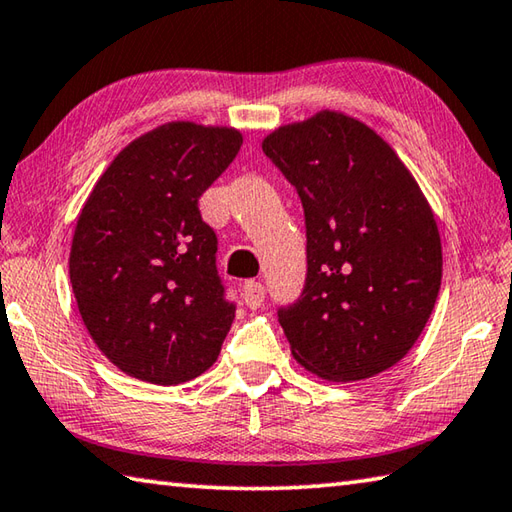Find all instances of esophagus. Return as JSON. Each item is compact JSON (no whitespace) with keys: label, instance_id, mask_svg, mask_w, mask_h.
<instances>
[{"label":"esophagus","instance_id":"1","mask_svg":"<svg viewBox=\"0 0 512 512\" xmlns=\"http://www.w3.org/2000/svg\"><path fill=\"white\" fill-rule=\"evenodd\" d=\"M243 301L247 307H252V310H256V307L263 305L265 301V285L258 283V281H247L243 285Z\"/></svg>","mask_w":512,"mask_h":512}]
</instances>
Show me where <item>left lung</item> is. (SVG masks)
Here are the masks:
<instances>
[{"mask_svg":"<svg viewBox=\"0 0 512 512\" xmlns=\"http://www.w3.org/2000/svg\"><path fill=\"white\" fill-rule=\"evenodd\" d=\"M263 151L305 214L303 292L278 307L294 359L330 381L392 368L441 287L437 220L417 180L381 136L336 111L278 127Z\"/></svg>","mask_w":512,"mask_h":512,"instance_id":"1","label":"left lung"}]
</instances>
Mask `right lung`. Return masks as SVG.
Here are the masks:
<instances>
[{
	"mask_svg": "<svg viewBox=\"0 0 512 512\" xmlns=\"http://www.w3.org/2000/svg\"><path fill=\"white\" fill-rule=\"evenodd\" d=\"M240 144L236 129L162 124L115 156L77 218V310L106 359L140 381L178 385L218 359L236 305L198 198Z\"/></svg>",
	"mask_w": 512,
	"mask_h": 512,
	"instance_id": "add662e5",
	"label": "right lung"
}]
</instances>
